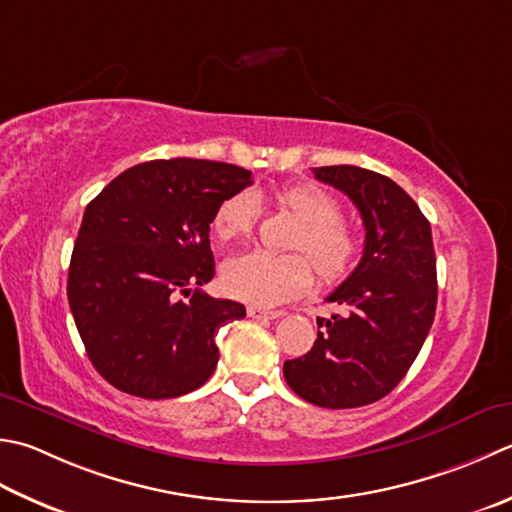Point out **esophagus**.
Wrapping results in <instances>:
<instances>
[{
  "label": "esophagus",
  "mask_w": 512,
  "mask_h": 512,
  "mask_svg": "<svg viewBox=\"0 0 512 512\" xmlns=\"http://www.w3.org/2000/svg\"><path fill=\"white\" fill-rule=\"evenodd\" d=\"M248 317H253V319H279V317H282V313H279V310H264V308L250 306Z\"/></svg>",
  "instance_id": "esophagus-1"
}]
</instances>
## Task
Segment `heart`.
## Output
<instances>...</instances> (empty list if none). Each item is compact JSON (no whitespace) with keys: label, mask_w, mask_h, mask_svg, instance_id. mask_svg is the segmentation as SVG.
Wrapping results in <instances>:
<instances>
[{"label":"heart","mask_w":512,"mask_h":512,"mask_svg":"<svg viewBox=\"0 0 512 512\" xmlns=\"http://www.w3.org/2000/svg\"><path fill=\"white\" fill-rule=\"evenodd\" d=\"M275 199L302 224L293 248L308 255L319 279L339 282L346 277L353 270L362 246L355 230L342 222V206L337 199L315 184L284 186L277 190ZM255 217L257 204L253 195H230L215 210L213 233L222 242L244 239L253 230ZM309 265L306 257L297 253L273 255L264 250H248L228 259L222 279L233 297L268 308L304 293L313 282Z\"/></svg>","instance_id":"heart-1"}]
</instances>
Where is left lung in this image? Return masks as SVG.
Instances as JSON below:
<instances>
[{
	"instance_id": "8db88e82",
	"label": "left lung",
	"mask_w": 512,
	"mask_h": 512,
	"mask_svg": "<svg viewBox=\"0 0 512 512\" xmlns=\"http://www.w3.org/2000/svg\"><path fill=\"white\" fill-rule=\"evenodd\" d=\"M313 173L357 206L366 244L357 268L326 297L346 313L319 324L313 348L284 362V377L310 404L357 408L402 382L433 326V233L413 197L393 179L346 164Z\"/></svg>"
}]
</instances>
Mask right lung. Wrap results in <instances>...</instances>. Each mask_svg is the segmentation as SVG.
<instances>
[{"mask_svg":"<svg viewBox=\"0 0 512 512\" xmlns=\"http://www.w3.org/2000/svg\"><path fill=\"white\" fill-rule=\"evenodd\" d=\"M250 175L206 159H155L124 170L86 206L68 304L88 359L117 390L168 399L213 375L217 330L246 308L193 286L215 275L217 206L253 184Z\"/></svg>","mask_w":512,"mask_h":512,"instance_id":"right-lung-1","label":"right lung"}]
</instances>
